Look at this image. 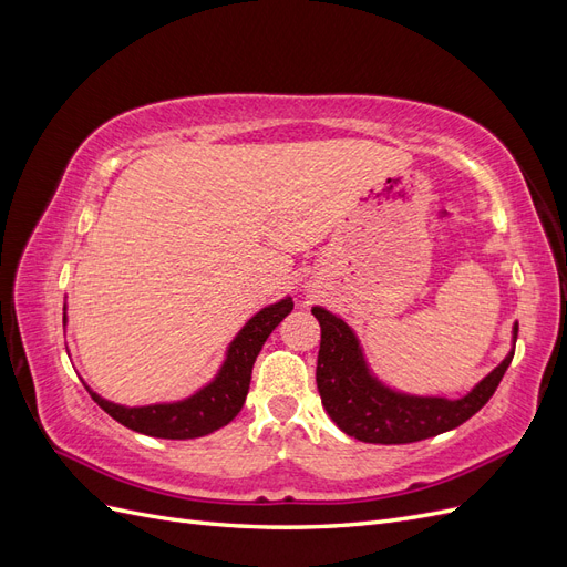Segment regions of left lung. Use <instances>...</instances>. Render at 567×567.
<instances>
[{
  "label": "left lung",
  "instance_id": "obj_1",
  "mask_svg": "<svg viewBox=\"0 0 567 567\" xmlns=\"http://www.w3.org/2000/svg\"><path fill=\"white\" fill-rule=\"evenodd\" d=\"M321 326L317 388L321 404L342 433L371 444H409L454 431L483 409L499 388L513 350L461 400L419 398L383 385L369 371L350 326L323 307H312ZM518 323L513 326V340Z\"/></svg>",
  "mask_w": 567,
  "mask_h": 567
}]
</instances>
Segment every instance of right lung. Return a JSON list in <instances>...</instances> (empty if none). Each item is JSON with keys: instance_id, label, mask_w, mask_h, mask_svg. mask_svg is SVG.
Wrapping results in <instances>:
<instances>
[{"instance_id": "right-lung-1", "label": "right lung", "mask_w": 567, "mask_h": 567, "mask_svg": "<svg viewBox=\"0 0 567 567\" xmlns=\"http://www.w3.org/2000/svg\"><path fill=\"white\" fill-rule=\"evenodd\" d=\"M290 310H293V300L284 298L257 312L231 340L219 373L208 385L194 392L192 398L148 406H123L99 398L96 392L90 390L92 400L117 423L151 437L194 440L210 435L219 431L221 425L234 421L241 411L250 388L255 359L260 354L269 333L277 329L286 315H290Z\"/></svg>"}]
</instances>
